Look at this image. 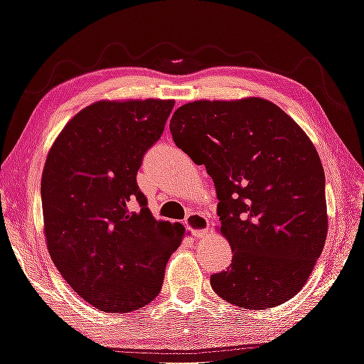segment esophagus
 Wrapping results in <instances>:
<instances>
[{"instance_id":"esophagus-1","label":"esophagus","mask_w":364,"mask_h":364,"mask_svg":"<svg viewBox=\"0 0 364 364\" xmlns=\"http://www.w3.org/2000/svg\"><path fill=\"white\" fill-rule=\"evenodd\" d=\"M186 227L193 232L194 237L204 238L209 234V220L208 217L203 215L200 213H191L186 217Z\"/></svg>"}]
</instances>
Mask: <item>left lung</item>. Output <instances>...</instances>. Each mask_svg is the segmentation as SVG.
<instances>
[{
    "label": "left lung",
    "mask_w": 364,
    "mask_h": 364,
    "mask_svg": "<svg viewBox=\"0 0 364 364\" xmlns=\"http://www.w3.org/2000/svg\"><path fill=\"white\" fill-rule=\"evenodd\" d=\"M170 130L215 186L219 232L234 253L210 276L217 296L252 311L292 299L328 230L325 173L307 134L263 97L188 102Z\"/></svg>",
    "instance_id": "8db88e82"
}]
</instances>
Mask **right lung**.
<instances>
[{"mask_svg":"<svg viewBox=\"0 0 364 364\" xmlns=\"http://www.w3.org/2000/svg\"><path fill=\"white\" fill-rule=\"evenodd\" d=\"M173 106L151 97L96 101L48 150L41 180L47 250L70 287L102 312L154 301L184 237V225L151 215L135 180Z\"/></svg>","mask_w":364,"mask_h":364,"instance_id":"obj_1","label":"right lung"}]
</instances>
